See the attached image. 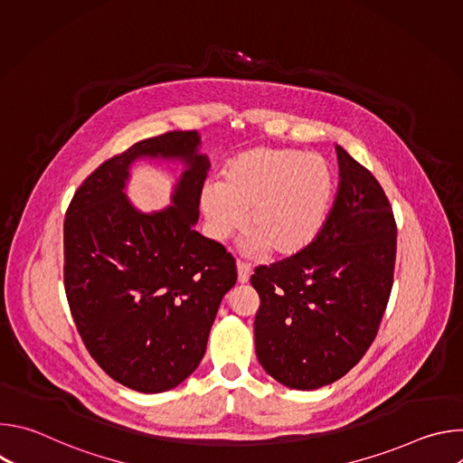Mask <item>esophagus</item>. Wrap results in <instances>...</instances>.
Here are the masks:
<instances>
[{"label":"esophagus","mask_w":463,"mask_h":463,"mask_svg":"<svg viewBox=\"0 0 463 463\" xmlns=\"http://www.w3.org/2000/svg\"><path fill=\"white\" fill-rule=\"evenodd\" d=\"M236 268H238V282L245 284V282L249 280V277H250L249 263H245L243 260H238V261H236Z\"/></svg>","instance_id":"obj_1"}]
</instances>
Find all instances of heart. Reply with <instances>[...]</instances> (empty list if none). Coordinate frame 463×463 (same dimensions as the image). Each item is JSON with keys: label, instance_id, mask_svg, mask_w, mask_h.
<instances>
[{"label": "heart", "instance_id": "obj_1", "mask_svg": "<svg viewBox=\"0 0 463 463\" xmlns=\"http://www.w3.org/2000/svg\"><path fill=\"white\" fill-rule=\"evenodd\" d=\"M335 192L329 163L295 148H252L232 157L218 184L202 190L214 236L236 231L247 213L250 250L295 256L320 234Z\"/></svg>", "mask_w": 463, "mask_h": 463}]
</instances>
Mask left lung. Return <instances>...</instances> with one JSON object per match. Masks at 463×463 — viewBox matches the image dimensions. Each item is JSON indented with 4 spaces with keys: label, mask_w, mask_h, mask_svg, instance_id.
Wrapping results in <instances>:
<instances>
[{
    "label": "left lung",
    "mask_w": 463,
    "mask_h": 463,
    "mask_svg": "<svg viewBox=\"0 0 463 463\" xmlns=\"http://www.w3.org/2000/svg\"><path fill=\"white\" fill-rule=\"evenodd\" d=\"M341 186L317 240L258 266L254 345L279 383L315 390L348 373L373 343L395 268L398 225L375 175L337 146Z\"/></svg>",
    "instance_id": "left-lung-1"
}]
</instances>
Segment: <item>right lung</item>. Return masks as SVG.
<instances>
[{
    "instance_id": "right-lung-1",
    "label": "right lung",
    "mask_w": 463,
    "mask_h": 463,
    "mask_svg": "<svg viewBox=\"0 0 463 463\" xmlns=\"http://www.w3.org/2000/svg\"><path fill=\"white\" fill-rule=\"evenodd\" d=\"M195 129L166 131L99 165L77 188L63 220V288L79 334L117 383L166 392L202 363L236 260L200 232L209 161ZM177 156L189 168L175 207L141 215L121 194L137 156Z\"/></svg>"
}]
</instances>
